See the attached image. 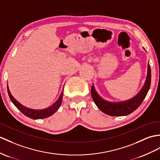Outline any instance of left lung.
Segmentation results:
<instances>
[{"instance_id":"obj_1","label":"left lung","mask_w":160,"mask_h":160,"mask_svg":"<svg viewBox=\"0 0 160 160\" xmlns=\"http://www.w3.org/2000/svg\"><path fill=\"white\" fill-rule=\"evenodd\" d=\"M151 80V71L149 64H148L147 75L145 83L140 92L133 98L129 100L120 101V102H109L103 99L92 85L91 93L92 97L96 106L105 114L111 116H124L128 115L134 111L141 104L146 97L150 88Z\"/></svg>"}]
</instances>
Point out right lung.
Segmentation results:
<instances>
[{"mask_svg": "<svg viewBox=\"0 0 160 160\" xmlns=\"http://www.w3.org/2000/svg\"><path fill=\"white\" fill-rule=\"evenodd\" d=\"M7 91H8V93L11 102L13 103L15 106L23 114L27 117H28L29 118L33 119H44L48 118L49 116H52L53 114L55 113V112L58 110V108H60L62 101V98H63V89H62L59 98H58V99L56 100V102L53 104L52 106L49 107L48 108H44V109H32V108H30L24 107V105H22V104L19 103L18 100H15L14 98V97L11 95L8 85H7Z\"/></svg>", "mask_w": 160, "mask_h": 160, "instance_id": "add662e5", "label": "right lung"}]
</instances>
